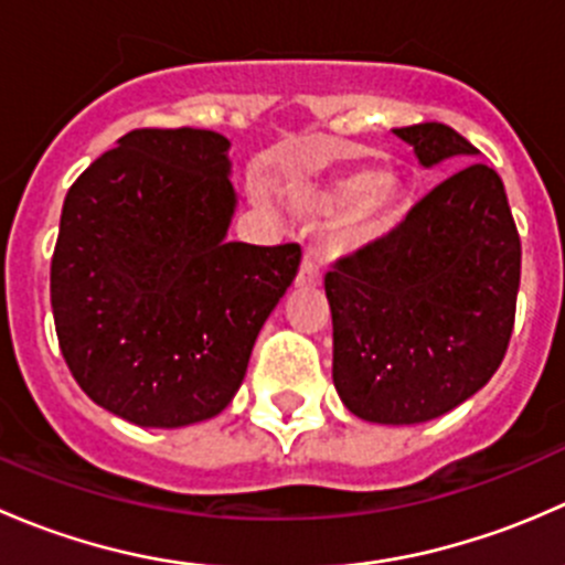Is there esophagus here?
I'll use <instances>...</instances> for the list:
<instances>
[{
	"label": "esophagus",
	"instance_id": "esophagus-1",
	"mask_svg": "<svg viewBox=\"0 0 565 565\" xmlns=\"http://www.w3.org/2000/svg\"><path fill=\"white\" fill-rule=\"evenodd\" d=\"M319 281H322V273H319L317 262L306 254L303 262H300L298 276H295V284H298V287H317Z\"/></svg>",
	"mask_w": 565,
	"mask_h": 565
}]
</instances>
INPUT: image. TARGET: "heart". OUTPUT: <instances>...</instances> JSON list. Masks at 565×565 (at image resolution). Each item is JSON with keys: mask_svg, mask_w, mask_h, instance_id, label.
Wrapping results in <instances>:
<instances>
[{"mask_svg": "<svg viewBox=\"0 0 565 565\" xmlns=\"http://www.w3.org/2000/svg\"><path fill=\"white\" fill-rule=\"evenodd\" d=\"M407 207L409 193L402 177L374 167L347 169L303 199V213L311 221L339 215L330 230V246L339 254H363L380 246L398 230Z\"/></svg>", "mask_w": 565, "mask_h": 565, "instance_id": "1", "label": "heart"}]
</instances>
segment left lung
Here are the masks:
<instances>
[{
    "mask_svg": "<svg viewBox=\"0 0 565 565\" xmlns=\"http://www.w3.org/2000/svg\"><path fill=\"white\" fill-rule=\"evenodd\" d=\"M424 169L478 150L443 122L393 128ZM522 246L503 180L470 163L380 246L324 276L333 385L352 415L407 426L440 418L498 372L520 292Z\"/></svg>",
    "mask_w": 565,
    "mask_h": 565,
    "instance_id": "8db88e82",
    "label": "left lung"
}]
</instances>
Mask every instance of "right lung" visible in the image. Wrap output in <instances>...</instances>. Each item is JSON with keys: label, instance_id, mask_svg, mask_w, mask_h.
<instances>
[{"label": "right lung", "instance_id": "right-lung-1", "mask_svg": "<svg viewBox=\"0 0 565 565\" xmlns=\"http://www.w3.org/2000/svg\"><path fill=\"white\" fill-rule=\"evenodd\" d=\"M230 139L130 130L62 204L51 309L67 369L95 404L147 429L218 415L246 377L300 246L226 243Z\"/></svg>", "mask_w": 565, "mask_h": 565}]
</instances>
